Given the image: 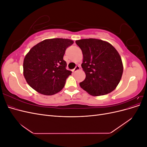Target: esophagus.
Listing matches in <instances>:
<instances>
[{
	"label": "esophagus",
	"mask_w": 147,
	"mask_h": 147,
	"mask_svg": "<svg viewBox=\"0 0 147 147\" xmlns=\"http://www.w3.org/2000/svg\"><path fill=\"white\" fill-rule=\"evenodd\" d=\"M78 70H80V66L79 65H76V67L74 68V69L73 70L74 72H76V71H78Z\"/></svg>",
	"instance_id": "esophagus-1"
}]
</instances>
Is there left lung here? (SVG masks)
<instances>
[{"mask_svg":"<svg viewBox=\"0 0 147 147\" xmlns=\"http://www.w3.org/2000/svg\"><path fill=\"white\" fill-rule=\"evenodd\" d=\"M83 55L82 67L86 74L80 87L98 96L113 91L122 77L123 66L118 52L110 43L96 38L75 41Z\"/></svg>","mask_w":147,"mask_h":147,"instance_id":"obj_1","label":"left lung"}]
</instances>
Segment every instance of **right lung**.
I'll list each match as a JSON object with an SVG mask.
<instances>
[{
  "mask_svg": "<svg viewBox=\"0 0 147 147\" xmlns=\"http://www.w3.org/2000/svg\"><path fill=\"white\" fill-rule=\"evenodd\" d=\"M74 41L65 38L47 39L30 49L24 57L23 74L26 82L40 94L50 96L62 90L72 72L63 59L67 48Z\"/></svg>",
  "mask_w": 147,
  "mask_h": 147,
  "instance_id": "right-lung-1",
  "label": "right lung"
}]
</instances>
